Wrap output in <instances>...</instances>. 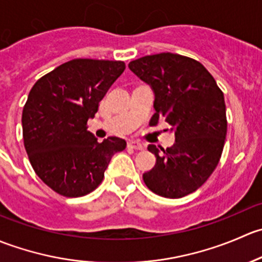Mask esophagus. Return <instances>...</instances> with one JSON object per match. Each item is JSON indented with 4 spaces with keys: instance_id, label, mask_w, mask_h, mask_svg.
I'll list each match as a JSON object with an SVG mask.
<instances>
[{
    "instance_id": "obj_1",
    "label": "esophagus",
    "mask_w": 262,
    "mask_h": 262,
    "mask_svg": "<svg viewBox=\"0 0 262 262\" xmlns=\"http://www.w3.org/2000/svg\"><path fill=\"white\" fill-rule=\"evenodd\" d=\"M128 147L132 148V149H136V150H142L143 149V146H142L139 142L137 141H129L128 142Z\"/></svg>"
}]
</instances>
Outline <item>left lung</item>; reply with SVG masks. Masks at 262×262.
Returning a JSON list of instances; mask_svg holds the SVG:
<instances>
[{"label":"left lung","mask_w":262,"mask_h":262,"mask_svg":"<svg viewBox=\"0 0 262 262\" xmlns=\"http://www.w3.org/2000/svg\"><path fill=\"white\" fill-rule=\"evenodd\" d=\"M129 70L155 92L156 113L175 132L170 148L149 144L156 165L143 173L155 194L178 199L191 194L215 170L227 134L226 104L222 90L207 68L192 58L173 53L146 55L129 63Z\"/></svg>","instance_id":"obj_1"}]
</instances>
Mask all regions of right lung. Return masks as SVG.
Wrapping results in <instances>:
<instances>
[{
    "mask_svg": "<svg viewBox=\"0 0 262 262\" xmlns=\"http://www.w3.org/2000/svg\"><path fill=\"white\" fill-rule=\"evenodd\" d=\"M125 70L121 60L72 59L39 78L23 110L24 146L36 175L67 198L94 191L116 152L126 142L109 137L100 143L87 120Z\"/></svg>",
    "mask_w": 262,
    "mask_h": 262,
    "instance_id": "obj_1",
    "label": "right lung"
}]
</instances>
